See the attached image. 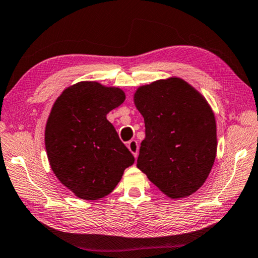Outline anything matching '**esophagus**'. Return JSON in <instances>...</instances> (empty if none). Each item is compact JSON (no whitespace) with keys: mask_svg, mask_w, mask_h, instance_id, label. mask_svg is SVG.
<instances>
[{"mask_svg":"<svg viewBox=\"0 0 258 258\" xmlns=\"http://www.w3.org/2000/svg\"><path fill=\"white\" fill-rule=\"evenodd\" d=\"M127 148L130 149L131 153L133 154L134 157H138V154H139V145L136 140H131L128 144H127Z\"/></svg>","mask_w":258,"mask_h":258,"instance_id":"esophagus-1","label":"esophagus"}]
</instances>
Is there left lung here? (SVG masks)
<instances>
[{
    "mask_svg": "<svg viewBox=\"0 0 258 258\" xmlns=\"http://www.w3.org/2000/svg\"><path fill=\"white\" fill-rule=\"evenodd\" d=\"M134 104L145 119L138 169L171 199L201 187L217 153L215 113L201 93L181 78L140 86Z\"/></svg>",
    "mask_w": 258,
    "mask_h": 258,
    "instance_id": "obj_1",
    "label": "left lung"
}]
</instances>
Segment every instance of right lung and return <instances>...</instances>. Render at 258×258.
Instances as JSON below:
<instances>
[{
  "mask_svg": "<svg viewBox=\"0 0 258 258\" xmlns=\"http://www.w3.org/2000/svg\"><path fill=\"white\" fill-rule=\"evenodd\" d=\"M124 101L120 88L80 81L65 88L52 105L44 131L49 164L77 198L95 201L107 196L134 163L107 119Z\"/></svg>",
  "mask_w": 258,
  "mask_h": 258,
  "instance_id": "1",
  "label": "right lung"
}]
</instances>
